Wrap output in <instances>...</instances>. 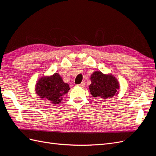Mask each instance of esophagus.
Listing matches in <instances>:
<instances>
[{
  "mask_svg": "<svg viewBox=\"0 0 156 156\" xmlns=\"http://www.w3.org/2000/svg\"><path fill=\"white\" fill-rule=\"evenodd\" d=\"M79 86L80 87H82V88H83V87H85V83H84V81H83L81 84H79Z\"/></svg>",
  "mask_w": 156,
  "mask_h": 156,
  "instance_id": "34e87169",
  "label": "esophagus"
}]
</instances>
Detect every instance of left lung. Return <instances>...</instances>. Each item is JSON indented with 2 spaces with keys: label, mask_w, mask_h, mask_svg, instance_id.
<instances>
[{
  "label": "left lung",
  "mask_w": 156,
  "mask_h": 156,
  "mask_svg": "<svg viewBox=\"0 0 156 156\" xmlns=\"http://www.w3.org/2000/svg\"><path fill=\"white\" fill-rule=\"evenodd\" d=\"M90 81L89 90L93 98L107 100L119 93V82L111 73L105 74L100 71H95L91 75Z\"/></svg>",
  "instance_id": "left-lung-1"
}]
</instances>
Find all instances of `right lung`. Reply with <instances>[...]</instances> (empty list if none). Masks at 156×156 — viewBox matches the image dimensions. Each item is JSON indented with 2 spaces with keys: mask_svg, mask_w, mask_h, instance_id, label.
<instances>
[{
  "mask_svg": "<svg viewBox=\"0 0 156 156\" xmlns=\"http://www.w3.org/2000/svg\"><path fill=\"white\" fill-rule=\"evenodd\" d=\"M69 89V84L63 81L62 77L58 73L41 77L35 85L37 95L53 105L60 103Z\"/></svg>",
  "mask_w": 156,
  "mask_h": 156,
  "instance_id": "right-lung-1",
  "label": "right lung"
}]
</instances>
